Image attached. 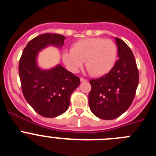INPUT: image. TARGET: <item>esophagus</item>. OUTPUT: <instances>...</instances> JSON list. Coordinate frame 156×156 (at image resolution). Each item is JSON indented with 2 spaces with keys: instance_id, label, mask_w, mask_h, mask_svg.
Here are the masks:
<instances>
[{
  "instance_id": "esophagus-1",
  "label": "esophagus",
  "mask_w": 156,
  "mask_h": 156,
  "mask_svg": "<svg viewBox=\"0 0 156 156\" xmlns=\"http://www.w3.org/2000/svg\"><path fill=\"white\" fill-rule=\"evenodd\" d=\"M86 81H87L86 79H84V78H82V77H81V78H80V82L84 83V82H86Z\"/></svg>"
}]
</instances>
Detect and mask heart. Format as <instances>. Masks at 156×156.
Instances as JSON below:
<instances>
[{"label": "heart", "mask_w": 156, "mask_h": 156, "mask_svg": "<svg viewBox=\"0 0 156 156\" xmlns=\"http://www.w3.org/2000/svg\"><path fill=\"white\" fill-rule=\"evenodd\" d=\"M117 53L116 44L111 40L86 38L74 43L71 51H64L62 59L67 69L72 73H78L85 62L90 75L101 76L112 69Z\"/></svg>", "instance_id": "b5f03b06"}]
</instances>
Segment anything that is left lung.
Returning a JSON list of instances; mask_svg holds the SVG:
<instances>
[{
    "instance_id": "left-lung-1",
    "label": "left lung",
    "mask_w": 156,
    "mask_h": 156,
    "mask_svg": "<svg viewBox=\"0 0 156 156\" xmlns=\"http://www.w3.org/2000/svg\"><path fill=\"white\" fill-rule=\"evenodd\" d=\"M119 59L111 71L90 80L89 106L94 115L114 119L126 111L133 102L139 82V73L130 48L115 37Z\"/></svg>"
}]
</instances>
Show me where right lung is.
<instances>
[{
    "label": "right lung",
    "mask_w": 156,
    "mask_h": 156,
    "mask_svg": "<svg viewBox=\"0 0 156 156\" xmlns=\"http://www.w3.org/2000/svg\"><path fill=\"white\" fill-rule=\"evenodd\" d=\"M66 37L57 34L37 36L27 44L19 60V73L24 98L41 115L53 118L68 109L70 96L80 85V78L61 65L48 69L37 64L39 52L48 46L61 49Z\"/></svg>",
    "instance_id": "1"
}]
</instances>
